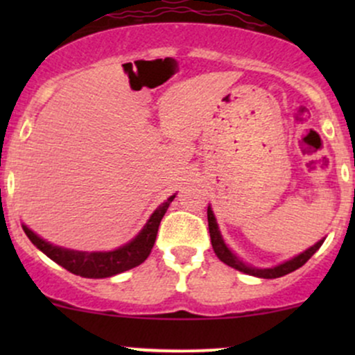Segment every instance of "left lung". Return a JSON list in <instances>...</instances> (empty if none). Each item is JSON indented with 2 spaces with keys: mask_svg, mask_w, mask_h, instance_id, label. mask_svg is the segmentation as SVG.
Segmentation results:
<instances>
[{
  "mask_svg": "<svg viewBox=\"0 0 355 355\" xmlns=\"http://www.w3.org/2000/svg\"><path fill=\"white\" fill-rule=\"evenodd\" d=\"M207 218H209V232H210L211 247H214L215 254H217L218 259L222 260L223 263H227L229 267L235 268V270H240V272H243V274H248V275L259 277V279H277V277H284V275L291 274V272H294V270H297V268L302 267L304 263L307 262V260L311 259V257L315 254L317 250H319L322 243H324V239H322L317 243H313L312 247H309L307 250H304L302 254L292 257L291 260H285V262L279 263V266H275V267H268V268L252 267V266H248V263L243 262V260H240L239 257L230 250L229 245H227L225 240H223V237H222V234H220L217 218H215L214 210H211L210 205H209V209H207Z\"/></svg>",
  "mask_w": 355,
  "mask_h": 355,
  "instance_id": "8db88e82",
  "label": "left lung"
}]
</instances>
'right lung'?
Segmentation results:
<instances>
[{
  "mask_svg": "<svg viewBox=\"0 0 355 355\" xmlns=\"http://www.w3.org/2000/svg\"><path fill=\"white\" fill-rule=\"evenodd\" d=\"M177 195V193H175ZM175 195L168 197L166 200L158 205V209L150 215L146 220L144 229L138 232L135 239L126 242L125 245L115 248V250L108 252H81L71 250V248H64L60 245H53L46 240L36 235L33 230L28 229L23 223L24 234L31 240V243L36 248L43 252L44 255L50 257L53 262H56L71 274L85 277V279H105V277H113L121 272L130 270V268L140 266L146 260V257L152 252L155 240H157L158 225H160L162 218H164L166 209L170 203L173 202Z\"/></svg>",
  "mask_w": 355,
  "mask_h": 355,
  "instance_id": "right-lung-1",
  "label": "right lung"
}]
</instances>
